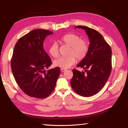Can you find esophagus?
Returning <instances> with one entry per match:
<instances>
[{
	"instance_id": "34e87169",
	"label": "esophagus",
	"mask_w": 128,
	"mask_h": 128,
	"mask_svg": "<svg viewBox=\"0 0 128 128\" xmlns=\"http://www.w3.org/2000/svg\"><path fill=\"white\" fill-rule=\"evenodd\" d=\"M61 72H64V71H66V70H66V69H61Z\"/></svg>"
}]
</instances>
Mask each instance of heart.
Masks as SVG:
<instances>
[{
  "instance_id": "1",
  "label": "heart",
  "mask_w": 128,
  "mask_h": 128,
  "mask_svg": "<svg viewBox=\"0 0 128 128\" xmlns=\"http://www.w3.org/2000/svg\"><path fill=\"white\" fill-rule=\"evenodd\" d=\"M61 42L67 44L70 49L67 56L61 57L54 61V64L56 67L62 69H68L78 60L84 59L88 52L89 46L86 40L75 34H68L64 35L60 39ZM49 54L54 58L59 56V47L57 42H53L48 49Z\"/></svg>"
}]
</instances>
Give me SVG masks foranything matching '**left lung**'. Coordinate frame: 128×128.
Segmentation results:
<instances>
[{"label":"left lung","instance_id":"8db88e82","mask_svg":"<svg viewBox=\"0 0 128 128\" xmlns=\"http://www.w3.org/2000/svg\"><path fill=\"white\" fill-rule=\"evenodd\" d=\"M76 28L85 30L90 44L87 54L76 66L83 68L84 71L81 72L73 69L74 75L70 84L76 94L88 97L99 92L109 79L112 68L111 49L96 30L84 26H78Z\"/></svg>","mask_w":128,"mask_h":128}]
</instances>
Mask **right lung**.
Segmentation results:
<instances>
[{
    "mask_svg": "<svg viewBox=\"0 0 128 128\" xmlns=\"http://www.w3.org/2000/svg\"><path fill=\"white\" fill-rule=\"evenodd\" d=\"M52 34L48 30H33L20 38L14 46L12 72L20 88L30 96L45 98L55 88L60 69L55 67L46 71L52 61L43 47L46 37Z\"/></svg>",
    "mask_w": 128,
    "mask_h": 128,
    "instance_id": "right-lung-1",
    "label": "right lung"
}]
</instances>
